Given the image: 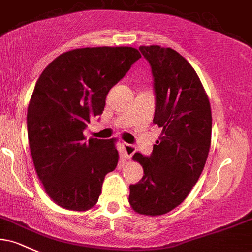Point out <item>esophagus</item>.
<instances>
[{
  "label": "esophagus",
  "instance_id": "1",
  "mask_svg": "<svg viewBox=\"0 0 252 252\" xmlns=\"http://www.w3.org/2000/svg\"><path fill=\"white\" fill-rule=\"evenodd\" d=\"M122 148H123V152L124 154L128 158H131L132 155H134V153L136 152V147L134 144H129V143H122Z\"/></svg>",
  "mask_w": 252,
  "mask_h": 252
}]
</instances>
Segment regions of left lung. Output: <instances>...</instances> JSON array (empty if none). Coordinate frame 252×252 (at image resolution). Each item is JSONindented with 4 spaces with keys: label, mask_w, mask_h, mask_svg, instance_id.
Returning a JSON list of instances; mask_svg holds the SVG:
<instances>
[{
    "label": "left lung",
    "mask_w": 252,
    "mask_h": 252,
    "mask_svg": "<svg viewBox=\"0 0 252 252\" xmlns=\"http://www.w3.org/2000/svg\"><path fill=\"white\" fill-rule=\"evenodd\" d=\"M154 78L155 115L162 129L150 156L135 153L143 178L130 185L135 212L161 216L181 204L198 181L211 147L212 114L209 97L194 68L178 52L141 46Z\"/></svg>",
    "instance_id": "1"
}]
</instances>
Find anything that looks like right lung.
Instances as JSON below:
<instances>
[{"label": "right lung", "mask_w": 252, "mask_h": 252, "mask_svg": "<svg viewBox=\"0 0 252 252\" xmlns=\"http://www.w3.org/2000/svg\"><path fill=\"white\" fill-rule=\"evenodd\" d=\"M140 58L132 47L77 48L56 58L37 79L28 105V143L45 192L63 209L94 207L104 178L116 168V140H86L83 131Z\"/></svg>", "instance_id": "1"}]
</instances>
